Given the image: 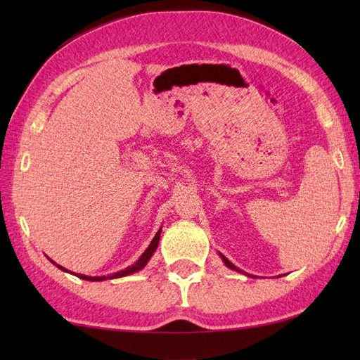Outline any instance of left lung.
<instances>
[{
  "instance_id": "obj_1",
  "label": "left lung",
  "mask_w": 360,
  "mask_h": 360,
  "mask_svg": "<svg viewBox=\"0 0 360 360\" xmlns=\"http://www.w3.org/2000/svg\"><path fill=\"white\" fill-rule=\"evenodd\" d=\"M219 255H221V258H223V262H224V264H226L227 267H231V269H233V271H236V272H243V271L238 269V267H236L235 264H232L231 262H229V259H227L223 254H219ZM243 274H244V275H249V274H246V272H243ZM250 277H252V275H250Z\"/></svg>"
}]
</instances>
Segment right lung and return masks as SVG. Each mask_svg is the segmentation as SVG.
Listing matches in <instances>:
<instances>
[{
	"label": "right lung",
	"instance_id": "obj_1",
	"mask_svg": "<svg viewBox=\"0 0 360 360\" xmlns=\"http://www.w3.org/2000/svg\"><path fill=\"white\" fill-rule=\"evenodd\" d=\"M162 229V227H160ZM160 229L159 231L156 232V235H155V238L151 240V243H150V246L147 248V250L143 252V254L141 255V258L137 259V262L134 263V264H131V266H128V267H125L124 271H119V272H116V274H111V275H103V277H88V275H82V274H72V272H70V274H72V275H77L79 278H82V280H88V281H102V280H111V278H120V277H125V275H129V274H134V272H137V271H141V269H143L145 267V264L148 263V259L151 258V255L155 254V250L158 249V244H159V238H160ZM51 259V258H49ZM51 263L52 264H56L58 269H62V271H65V272H68L63 266H60V264H57L56 262H52L51 259Z\"/></svg>",
	"mask_w": 360,
	"mask_h": 360
}]
</instances>
